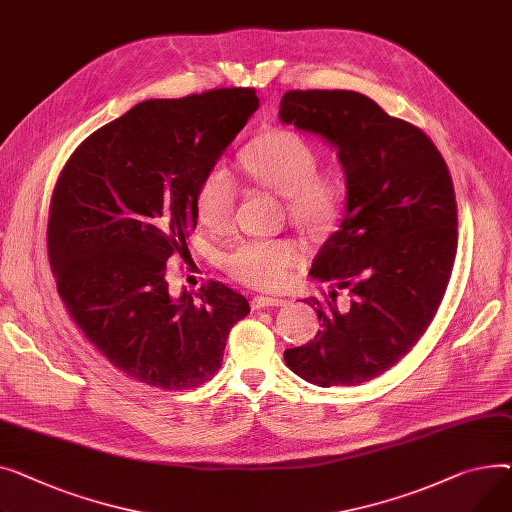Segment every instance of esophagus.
Listing matches in <instances>:
<instances>
[{
    "instance_id": "obj_1",
    "label": "esophagus",
    "mask_w": 512,
    "mask_h": 512,
    "mask_svg": "<svg viewBox=\"0 0 512 512\" xmlns=\"http://www.w3.org/2000/svg\"><path fill=\"white\" fill-rule=\"evenodd\" d=\"M287 304V299L283 297H268V295H258L252 299V308L262 310V308H281Z\"/></svg>"
}]
</instances>
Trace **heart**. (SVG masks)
Instances as JSON below:
<instances>
[{
	"label": "heart",
	"mask_w": 512,
	"mask_h": 512,
	"mask_svg": "<svg viewBox=\"0 0 512 512\" xmlns=\"http://www.w3.org/2000/svg\"><path fill=\"white\" fill-rule=\"evenodd\" d=\"M244 169L256 184L287 198L289 213L306 225H324L337 215L343 177L337 169L318 171L316 146L293 130H270L242 155ZM237 184L225 165H213L200 179L194 208L208 229H223L233 215ZM304 254L293 239H254L235 246L225 268L246 285L279 289L302 264Z\"/></svg>",
	"instance_id": "b5f03b06"
}]
</instances>
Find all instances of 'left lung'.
I'll return each mask as SVG.
<instances>
[{
	"instance_id": "1",
	"label": "left lung",
	"mask_w": 512,
	"mask_h": 512,
	"mask_svg": "<svg viewBox=\"0 0 512 512\" xmlns=\"http://www.w3.org/2000/svg\"><path fill=\"white\" fill-rule=\"evenodd\" d=\"M279 119L337 150L347 188L345 217L310 270L335 285L306 299L322 328L287 349L285 364L318 386L362 384L403 359L436 316L457 254L453 179L422 130L353 90H289Z\"/></svg>"
}]
</instances>
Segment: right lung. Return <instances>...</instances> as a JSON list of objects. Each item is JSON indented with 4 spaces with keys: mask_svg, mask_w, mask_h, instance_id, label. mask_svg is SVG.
Here are the masks:
<instances>
[{
    "mask_svg": "<svg viewBox=\"0 0 512 512\" xmlns=\"http://www.w3.org/2000/svg\"><path fill=\"white\" fill-rule=\"evenodd\" d=\"M258 107L254 88L142 101L90 134L57 179L47 225L57 293L84 337L138 382H206L250 314L217 281L171 295L165 273L196 229L200 179Z\"/></svg>",
    "mask_w": 512,
    "mask_h": 512,
    "instance_id": "1",
    "label": "right lung"
}]
</instances>
